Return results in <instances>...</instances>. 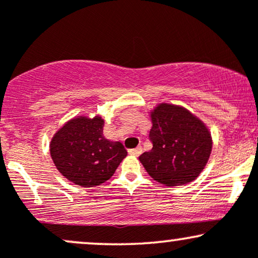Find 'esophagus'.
Masks as SVG:
<instances>
[{
	"mask_svg": "<svg viewBox=\"0 0 258 258\" xmlns=\"http://www.w3.org/2000/svg\"><path fill=\"white\" fill-rule=\"evenodd\" d=\"M128 153L131 154V155L139 156L142 154V148L141 147H137V148H135V149H130Z\"/></svg>",
	"mask_w": 258,
	"mask_h": 258,
	"instance_id": "34e87169",
	"label": "esophagus"
}]
</instances>
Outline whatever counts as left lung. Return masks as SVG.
Instances as JSON below:
<instances>
[{"mask_svg":"<svg viewBox=\"0 0 258 258\" xmlns=\"http://www.w3.org/2000/svg\"><path fill=\"white\" fill-rule=\"evenodd\" d=\"M153 143L139 156L147 172L166 186L193 182L203 172L212 150L211 132L199 117L180 105L159 103L150 111Z\"/></svg>","mask_w":258,"mask_h":258,"instance_id":"1","label":"left lung"}]
</instances>
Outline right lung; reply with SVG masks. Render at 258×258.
Masks as SVG:
<instances>
[{
  "label": "right lung",
  "mask_w": 258,
  "mask_h": 258,
  "mask_svg": "<svg viewBox=\"0 0 258 258\" xmlns=\"http://www.w3.org/2000/svg\"><path fill=\"white\" fill-rule=\"evenodd\" d=\"M104 120L76 116L53 136L49 152L57 170L70 182L91 188L102 184L115 173L127 152L120 142L103 135Z\"/></svg>",
  "instance_id": "right-lung-1"
}]
</instances>
